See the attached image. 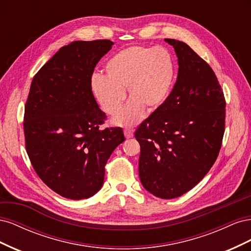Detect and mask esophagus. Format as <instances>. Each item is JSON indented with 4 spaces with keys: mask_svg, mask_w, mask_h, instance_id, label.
<instances>
[{
    "mask_svg": "<svg viewBox=\"0 0 251 251\" xmlns=\"http://www.w3.org/2000/svg\"><path fill=\"white\" fill-rule=\"evenodd\" d=\"M133 131L132 130H130V128H126L125 130V136H126V138H132L133 137Z\"/></svg>",
    "mask_w": 251,
    "mask_h": 251,
    "instance_id": "obj_1",
    "label": "esophagus"
}]
</instances>
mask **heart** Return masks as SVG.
<instances>
[{
    "label": "heart",
    "mask_w": 251,
    "mask_h": 251,
    "mask_svg": "<svg viewBox=\"0 0 251 251\" xmlns=\"http://www.w3.org/2000/svg\"><path fill=\"white\" fill-rule=\"evenodd\" d=\"M105 76L94 74L91 87L102 110L116 115L126 100H132L112 120L113 125L132 126L142 119L144 108L153 112L170 95L175 77L171 53L162 47L132 46L117 52L104 67Z\"/></svg>",
    "instance_id": "heart-1"
}]
</instances>
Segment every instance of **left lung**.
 Here are the masks:
<instances>
[{
    "mask_svg": "<svg viewBox=\"0 0 251 251\" xmlns=\"http://www.w3.org/2000/svg\"><path fill=\"white\" fill-rule=\"evenodd\" d=\"M178 57V77L160 108L140 124L139 177L161 199L187 193L217 160L225 131L226 101L210 66L183 42L165 39Z\"/></svg>",
    "mask_w": 251,
    "mask_h": 251,
    "instance_id": "8db88e82",
    "label": "left lung"
}]
</instances>
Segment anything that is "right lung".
Here are the masks:
<instances>
[{
    "label": "right lung",
    "mask_w": 251,
    "mask_h": 251,
    "mask_svg": "<svg viewBox=\"0 0 251 251\" xmlns=\"http://www.w3.org/2000/svg\"><path fill=\"white\" fill-rule=\"evenodd\" d=\"M113 44L72 42L30 86L23 123L27 154L44 183L67 199H87L100 191L108 159L126 139L121 127L100 128L107 115L91 87L95 66Z\"/></svg>",
    "instance_id": "obj_1"
}]
</instances>
